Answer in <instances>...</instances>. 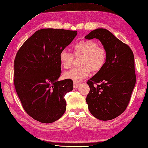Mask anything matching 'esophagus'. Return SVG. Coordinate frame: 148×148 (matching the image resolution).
<instances>
[{"instance_id":"obj_1","label":"esophagus","mask_w":148,"mask_h":148,"mask_svg":"<svg viewBox=\"0 0 148 148\" xmlns=\"http://www.w3.org/2000/svg\"><path fill=\"white\" fill-rule=\"evenodd\" d=\"M80 84H81L80 82H77V81H73V87L75 88H77Z\"/></svg>"}]
</instances>
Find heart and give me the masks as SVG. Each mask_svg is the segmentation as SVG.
<instances>
[{"label":"heart","mask_w":148,"mask_h":148,"mask_svg":"<svg viewBox=\"0 0 148 148\" xmlns=\"http://www.w3.org/2000/svg\"><path fill=\"white\" fill-rule=\"evenodd\" d=\"M75 56L82 55L79 62L80 66L67 71L64 76L66 78L81 81L88 76L92 70L100 71L105 66L107 60V53L103 47L98 46L97 42L91 40H85L78 42L73 46ZM60 65L68 69L73 64V55L66 50H62L58 55Z\"/></svg>","instance_id":"b5f03b06"}]
</instances>
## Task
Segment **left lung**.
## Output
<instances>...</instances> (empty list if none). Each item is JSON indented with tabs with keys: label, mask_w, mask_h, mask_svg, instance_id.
Returning a JSON list of instances; mask_svg holds the SVG:
<instances>
[{
	"label": "left lung",
	"mask_w": 148,
	"mask_h": 148,
	"mask_svg": "<svg viewBox=\"0 0 148 148\" xmlns=\"http://www.w3.org/2000/svg\"><path fill=\"white\" fill-rule=\"evenodd\" d=\"M86 39H98L106 51L105 66L87 82L86 103L94 117L111 120L123 113L136 83L134 58L130 47L105 29H95Z\"/></svg>",
	"instance_id": "1"
}]
</instances>
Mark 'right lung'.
<instances>
[{
    "label": "right lung",
    "instance_id": "right-lung-1",
    "mask_svg": "<svg viewBox=\"0 0 148 148\" xmlns=\"http://www.w3.org/2000/svg\"><path fill=\"white\" fill-rule=\"evenodd\" d=\"M77 31L43 29L28 38L14 60V85L23 109L35 120L50 123L64 114L65 95L73 88L70 79L58 81V55Z\"/></svg>",
    "mask_w": 148,
    "mask_h": 148
}]
</instances>
